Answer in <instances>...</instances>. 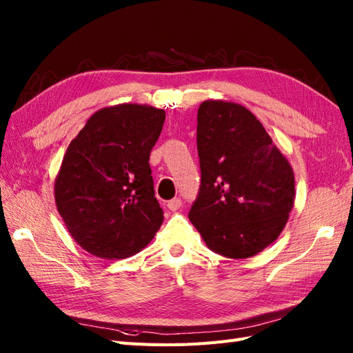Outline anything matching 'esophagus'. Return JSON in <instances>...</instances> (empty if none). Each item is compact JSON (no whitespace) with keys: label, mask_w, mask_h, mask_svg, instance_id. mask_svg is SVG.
Masks as SVG:
<instances>
[{"label":"esophagus","mask_w":353,"mask_h":353,"mask_svg":"<svg viewBox=\"0 0 353 353\" xmlns=\"http://www.w3.org/2000/svg\"><path fill=\"white\" fill-rule=\"evenodd\" d=\"M181 206H183V200L178 199V197L168 201V209H169V210H178Z\"/></svg>","instance_id":"34e87169"}]
</instances>
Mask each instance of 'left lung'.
I'll return each mask as SVG.
<instances>
[{
	"mask_svg": "<svg viewBox=\"0 0 353 353\" xmlns=\"http://www.w3.org/2000/svg\"><path fill=\"white\" fill-rule=\"evenodd\" d=\"M201 184L188 218L225 258L258 254L279 239L294 205V174L256 116L208 100L197 112Z\"/></svg>",
	"mask_w": 353,
	"mask_h": 353,
	"instance_id": "left-lung-1",
	"label": "left lung"
}]
</instances>
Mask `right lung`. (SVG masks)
Here are the masks:
<instances>
[{
    "label": "right lung",
    "mask_w": 353,
    "mask_h": 353,
    "mask_svg": "<svg viewBox=\"0 0 353 353\" xmlns=\"http://www.w3.org/2000/svg\"><path fill=\"white\" fill-rule=\"evenodd\" d=\"M165 116V110L145 104L104 108L69 144L54 197L68 231L83 250L101 259L130 258L162 225L148 160Z\"/></svg>",
    "instance_id": "1"
}]
</instances>
